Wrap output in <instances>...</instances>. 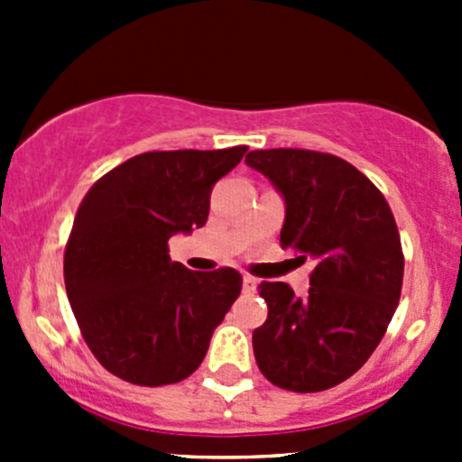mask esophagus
<instances>
[{"mask_svg":"<svg viewBox=\"0 0 462 462\" xmlns=\"http://www.w3.org/2000/svg\"><path fill=\"white\" fill-rule=\"evenodd\" d=\"M254 288H257V279L250 277V274H245V277H244V292H254Z\"/></svg>","mask_w":462,"mask_h":462,"instance_id":"1","label":"esophagus"}]
</instances>
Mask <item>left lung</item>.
<instances>
[{"label": "left lung", "instance_id": "1", "mask_svg": "<svg viewBox=\"0 0 462 462\" xmlns=\"http://www.w3.org/2000/svg\"><path fill=\"white\" fill-rule=\"evenodd\" d=\"M245 162L286 199L283 250L313 259L309 297L261 282L268 319L254 328L265 380L318 393L365 366L384 337L402 291L404 254L393 212L357 167L310 149H254Z\"/></svg>", "mask_w": 462, "mask_h": 462}]
</instances>
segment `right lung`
<instances>
[{
    "label": "right lung",
    "mask_w": 462,
    "mask_h": 462,
    "mask_svg": "<svg viewBox=\"0 0 462 462\" xmlns=\"http://www.w3.org/2000/svg\"><path fill=\"white\" fill-rule=\"evenodd\" d=\"M245 152L138 153L82 199L64 248V286L87 346L120 380L165 386L201 366L244 279L235 268L188 270L170 259L167 241L208 221L214 183Z\"/></svg>",
    "instance_id": "obj_1"
}]
</instances>
